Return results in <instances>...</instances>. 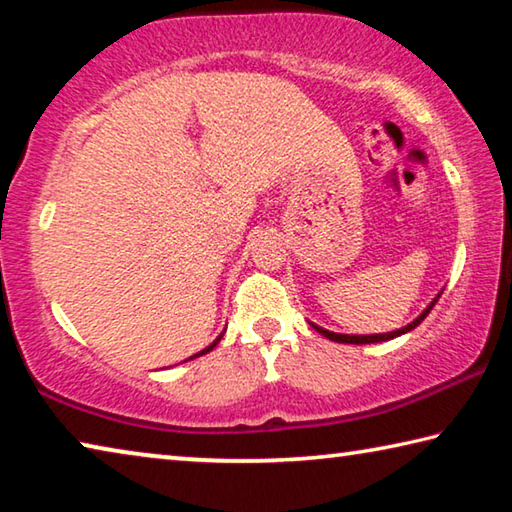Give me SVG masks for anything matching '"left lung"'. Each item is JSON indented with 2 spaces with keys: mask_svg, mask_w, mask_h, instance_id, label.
Listing matches in <instances>:
<instances>
[{
  "mask_svg": "<svg viewBox=\"0 0 512 512\" xmlns=\"http://www.w3.org/2000/svg\"><path fill=\"white\" fill-rule=\"evenodd\" d=\"M438 298H440V293L436 298L431 300V305L422 311V314L413 320V323H409L406 327H402V329H395V332H386V334H368V336H359V334H336V332H329V329H325V327H318L316 323H311V327L316 329V332H320L325 336V339H329V341H336V343H352V345H366V343H381V341H391V339H395V336H402V334H406V332H411V329H415L418 327L424 318L429 316V311L433 309V305H436L438 302Z\"/></svg>",
  "mask_w": 512,
  "mask_h": 512,
  "instance_id": "8db88e82",
  "label": "left lung"
}]
</instances>
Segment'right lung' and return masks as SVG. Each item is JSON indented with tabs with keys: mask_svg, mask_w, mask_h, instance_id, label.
Listing matches in <instances>:
<instances>
[{
	"mask_svg": "<svg viewBox=\"0 0 512 512\" xmlns=\"http://www.w3.org/2000/svg\"><path fill=\"white\" fill-rule=\"evenodd\" d=\"M221 336H223V334H221ZM221 336H219V339H216V341H214V343H212V345H207V348H205V350H201V352H196V354H194V357H189V359H196V357H203V354H207V352H212V350H214V348H216V343H219V341H221ZM189 359H187V361H189Z\"/></svg>",
	"mask_w": 512,
	"mask_h": 512,
	"instance_id": "add662e5",
	"label": "right lung"
}]
</instances>
